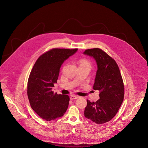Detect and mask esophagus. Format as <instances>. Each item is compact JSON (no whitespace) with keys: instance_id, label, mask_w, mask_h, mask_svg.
I'll list each match as a JSON object with an SVG mask.
<instances>
[{"instance_id":"34e87169","label":"esophagus","mask_w":148,"mask_h":148,"mask_svg":"<svg viewBox=\"0 0 148 148\" xmlns=\"http://www.w3.org/2000/svg\"><path fill=\"white\" fill-rule=\"evenodd\" d=\"M79 97L77 96L72 95V96H71L70 97V99H71V100H74V99H77V98H79Z\"/></svg>"}]
</instances>
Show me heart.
<instances>
[{
    "mask_svg": "<svg viewBox=\"0 0 148 148\" xmlns=\"http://www.w3.org/2000/svg\"><path fill=\"white\" fill-rule=\"evenodd\" d=\"M79 66H87L90 68L91 67V63L90 62L86 60V59H82L79 61Z\"/></svg>",
    "mask_w": 148,
    "mask_h": 148,
    "instance_id": "obj_1",
    "label": "heart"
}]
</instances>
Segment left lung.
<instances>
[{
	"label": "left lung",
	"mask_w": 148,
	"mask_h": 148,
	"mask_svg": "<svg viewBox=\"0 0 148 148\" xmlns=\"http://www.w3.org/2000/svg\"><path fill=\"white\" fill-rule=\"evenodd\" d=\"M84 53L93 56L97 62L93 89L100 92V99L96 102L87 100L84 116L96 124H104L113 119L122 104L123 80L115 61L101 49H88Z\"/></svg>",
	"instance_id": "left-lung-1"
}]
</instances>
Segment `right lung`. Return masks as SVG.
<instances>
[{
  "mask_svg": "<svg viewBox=\"0 0 148 148\" xmlns=\"http://www.w3.org/2000/svg\"><path fill=\"white\" fill-rule=\"evenodd\" d=\"M77 49L52 48L37 59L29 74L27 96L32 109L46 121L64 115L68 107L69 97L52 90L57 82L60 68L64 61Z\"/></svg>",
  "mask_w": 148,
  "mask_h": 148,
  "instance_id": "1",
  "label": "right lung"
}]
</instances>
